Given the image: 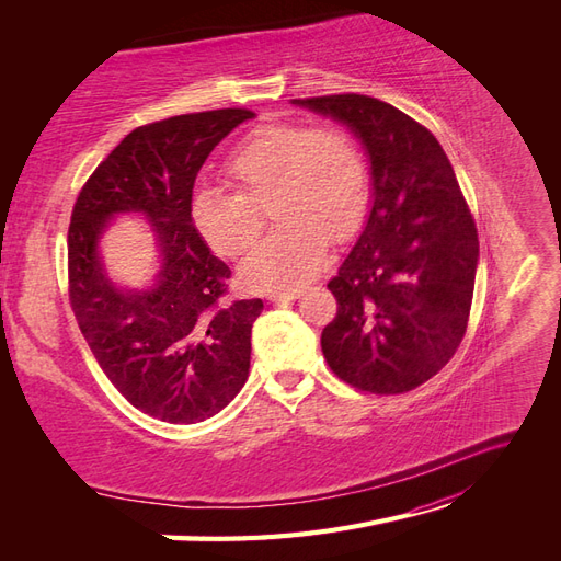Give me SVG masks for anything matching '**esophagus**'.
Instances as JSON below:
<instances>
[{"instance_id": "obj_1", "label": "esophagus", "mask_w": 561, "mask_h": 561, "mask_svg": "<svg viewBox=\"0 0 561 561\" xmlns=\"http://www.w3.org/2000/svg\"><path fill=\"white\" fill-rule=\"evenodd\" d=\"M301 295L299 287H287V290H271L266 297L271 301H290V299H297Z\"/></svg>"}]
</instances>
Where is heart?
<instances>
[{
	"mask_svg": "<svg viewBox=\"0 0 561 561\" xmlns=\"http://www.w3.org/2000/svg\"><path fill=\"white\" fill-rule=\"evenodd\" d=\"M227 194L198 190L190 203L198 239L222 257L248 250L262 213L276 229L254 248L241 274L252 287H293L325 260L328 236L342 243L360 227L369 178L360 147L334 126L276 122L254 128L225 163Z\"/></svg>",
	"mask_w": 561,
	"mask_h": 561,
	"instance_id": "1",
	"label": "heart"
}]
</instances>
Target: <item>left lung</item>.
Returning <instances> with one entry per match:
<instances>
[{
	"label": "left lung",
	"instance_id": "1",
	"mask_svg": "<svg viewBox=\"0 0 561 561\" xmlns=\"http://www.w3.org/2000/svg\"><path fill=\"white\" fill-rule=\"evenodd\" d=\"M363 140L375 201L358 243L328 290L336 316L320 336L334 375L375 396L433 379L466 334L478 227L435 135L383 100L342 93L299 98Z\"/></svg>",
	"mask_w": 561,
	"mask_h": 561
}]
</instances>
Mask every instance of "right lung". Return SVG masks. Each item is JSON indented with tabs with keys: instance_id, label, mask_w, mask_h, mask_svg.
<instances>
[{
	"instance_id": "1",
	"label": "right lung",
	"mask_w": 561,
	"mask_h": 561,
	"mask_svg": "<svg viewBox=\"0 0 561 561\" xmlns=\"http://www.w3.org/2000/svg\"><path fill=\"white\" fill-rule=\"evenodd\" d=\"M245 107L180 114L130 130L81 186L67 231L70 307L98 365L133 407L168 423L210 419L248 379L250 332L262 299H229L231 268L190 219L210 151L252 118ZM114 211H145L160 236L162 274L124 294L94 245Z\"/></svg>"
}]
</instances>
